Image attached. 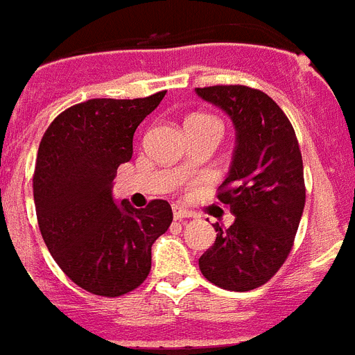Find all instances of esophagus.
<instances>
[{
    "label": "esophagus",
    "instance_id": "obj_1",
    "mask_svg": "<svg viewBox=\"0 0 355 355\" xmlns=\"http://www.w3.org/2000/svg\"><path fill=\"white\" fill-rule=\"evenodd\" d=\"M172 214H174L175 220H184V219H190V217H193V211L187 210V208H183V207H178V205L172 208Z\"/></svg>",
    "mask_w": 355,
    "mask_h": 355
}]
</instances>
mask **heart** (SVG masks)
I'll use <instances>...</instances> for the list:
<instances>
[{
    "label": "heart",
    "mask_w": 355,
    "mask_h": 355,
    "mask_svg": "<svg viewBox=\"0 0 355 355\" xmlns=\"http://www.w3.org/2000/svg\"><path fill=\"white\" fill-rule=\"evenodd\" d=\"M189 127H217V129H220V131H223V125H220L219 120H217L215 116H211V114H207V113L190 114V116L187 118V129H189ZM189 168H190L189 162L181 165V171H183V172H187Z\"/></svg>",
    "instance_id": "b5f03b06"
}]
</instances>
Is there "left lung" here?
Instances as JSON below:
<instances>
[{
    "label": "left lung",
    "instance_id": "left-lung-1",
    "mask_svg": "<svg viewBox=\"0 0 355 355\" xmlns=\"http://www.w3.org/2000/svg\"><path fill=\"white\" fill-rule=\"evenodd\" d=\"M196 91L224 109L237 131L232 168L217 190L235 223L214 224L217 237L199 269L217 287L244 293L271 280L293 250L305 207L302 153L289 118L264 91L241 84Z\"/></svg>",
    "mask_w": 355,
    "mask_h": 355
}]
</instances>
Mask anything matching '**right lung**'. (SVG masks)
Returning <instances> with one entry per match:
<instances>
[{"instance_id":"obj_1","label":"right lung","mask_w":355,"mask_h":355,"mask_svg":"<svg viewBox=\"0 0 355 355\" xmlns=\"http://www.w3.org/2000/svg\"><path fill=\"white\" fill-rule=\"evenodd\" d=\"M166 91L145 98H91L50 123L39 144L33 201L44 244L66 277L87 293L116 298L150 272V248L172 223V208L113 201L114 172L132 157L136 127Z\"/></svg>"}]
</instances>
